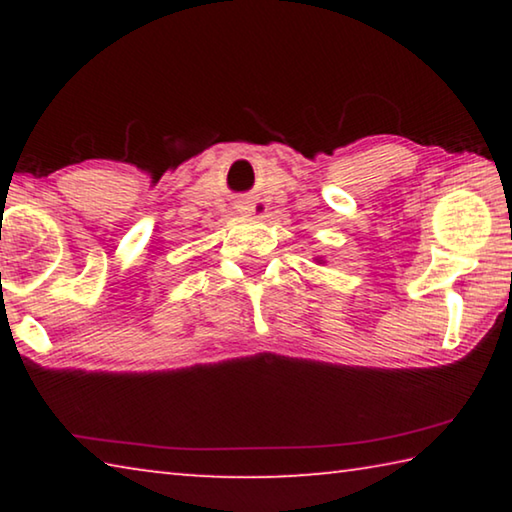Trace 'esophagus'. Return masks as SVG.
I'll use <instances>...</instances> for the list:
<instances>
[{
	"instance_id": "34e87169",
	"label": "esophagus",
	"mask_w": 512,
	"mask_h": 512,
	"mask_svg": "<svg viewBox=\"0 0 512 512\" xmlns=\"http://www.w3.org/2000/svg\"><path fill=\"white\" fill-rule=\"evenodd\" d=\"M239 212H248V214H250V212H255V205H241V207H239Z\"/></svg>"
}]
</instances>
